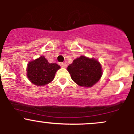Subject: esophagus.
I'll return each mask as SVG.
<instances>
[{
    "instance_id": "obj_1",
    "label": "esophagus",
    "mask_w": 134,
    "mask_h": 134,
    "mask_svg": "<svg viewBox=\"0 0 134 134\" xmlns=\"http://www.w3.org/2000/svg\"><path fill=\"white\" fill-rule=\"evenodd\" d=\"M61 65H62V67H63V68H66V67H67V63H61Z\"/></svg>"
}]
</instances>
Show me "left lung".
<instances>
[{
    "instance_id": "left-lung-1",
    "label": "left lung",
    "mask_w": 134,
    "mask_h": 134,
    "mask_svg": "<svg viewBox=\"0 0 134 134\" xmlns=\"http://www.w3.org/2000/svg\"><path fill=\"white\" fill-rule=\"evenodd\" d=\"M72 80L81 87H91L99 81L102 68L97 59L81 56L75 59L67 67Z\"/></svg>"
}]
</instances>
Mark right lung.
I'll return each mask as SVG.
<instances>
[{
	"mask_svg": "<svg viewBox=\"0 0 134 134\" xmlns=\"http://www.w3.org/2000/svg\"><path fill=\"white\" fill-rule=\"evenodd\" d=\"M60 66L56 63H50L44 56H41L28 62L26 68L28 79L33 84L44 86L51 83Z\"/></svg>",
	"mask_w": 134,
	"mask_h": 134,
	"instance_id": "add662e5",
	"label": "right lung"
}]
</instances>
